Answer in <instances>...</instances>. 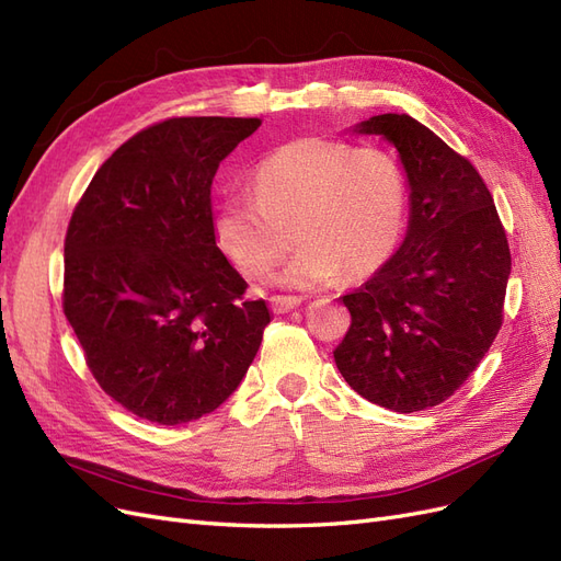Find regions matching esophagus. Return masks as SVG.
Returning <instances> with one entry per match:
<instances>
[{
  "label": "esophagus",
  "instance_id": "34e87169",
  "mask_svg": "<svg viewBox=\"0 0 561 561\" xmlns=\"http://www.w3.org/2000/svg\"><path fill=\"white\" fill-rule=\"evenodd\" d=\"M299 304H301L299 297H283V295H276V297H271V311H274V313H287V311L297 309Z\"/></svg>",
  "mask_w": 561,
  "mask_h": 561
}]
</instances>
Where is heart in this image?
Instances as JSON below:
<instances>
[{
    "label": "heart",
    "instance_id": "heart-1",
    "mask_svg": "<svg viewBox=\"0 0 561 561\" xmlns=\"http://www.w3.org/2000/svg\"><path fill=\"white\" fill-rule=\"evenodd\" d=\"M407 210V178L381 147L301 138L254 171V196L236 192L215 215V241L245 278H260L299 245L274 283L311 290L346 268L363 278L393 254Z\"/></svg>",
    "mask_w": 561,
    "mask_h": 561
}]
</instances>
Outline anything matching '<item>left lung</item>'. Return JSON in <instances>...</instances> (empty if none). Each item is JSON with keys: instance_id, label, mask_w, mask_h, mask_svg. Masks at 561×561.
Returning a JSON list of instances; mask_svg holds the SVG:
<instances>
[{"instance_id": "8db88e82", "label": "left lung", "mask_w": 561, "mask_h": 561, "mask_svg": "<svg viewBox=\"0 0 561 561\" xmlns=\"http://www.w3.org/2000/svg\"><path fill=\"white\" fill-rule=\"evenodd\" d=\"M353 130L398 149L410 222L393 257L342 297L351 328L334 363L365 400L412 414L454 396L496 339L511 248L480 173L431 128L379 114Z\"/></svg>"}]
</instances>
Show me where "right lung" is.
<instances>
[{
    "label": "right lung",
    "mask_w": 561,
    "mask_h": 561,
    "mask_svg": "<svg viewBox=\"0 0 561 561\" xmlns=\"http://www.w3.org/2000/svg\"><path fill=\"white\" fill-rule=\"evenodd\" d=\"M262 118L180 116L98 168L65 236L62 309L105 393L178 426L215 412L271 313L217 248L210 186Z\"/></svg>",
    "instance_id": "right-lung-1"
}]
</instances>
